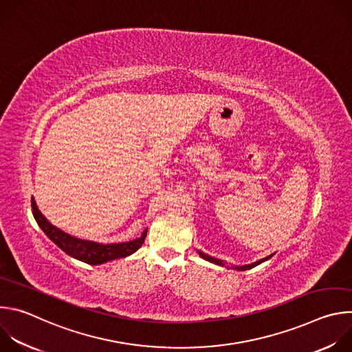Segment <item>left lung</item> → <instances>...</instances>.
<instances>
[{
	"label": "left lung",
	"mask_w": 352,
	"mask_h": 352,
	"mask_svg": "<svg viewBox=\"0 0 352 352\" xmlns=\"http://www.w3.org/2000/svg\"><path fill=\"white\" fill-rule=\"evenodd\" d=\"M199 256L200 258H204L205 261H208V262H212V263H214V265H219V266H224V262L223 261H220V259H216V258H212V256H209V255H206V254H204V252H200L199 250ZM274 255V254H273ZM273 255H269V256H266V258H263V259H261V261H258V262H255V263H250V265H245V266H231L232 269H235V270H239V272H243V270H249V269H252V267H255V266H258V265H261V263H263V262H266V261H269Z\"/></svg>",
	"instance_id": "8db88e82"
}]
</instances>
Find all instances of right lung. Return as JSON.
Wrapping results in <instances>:
<instances>
[{
  "label": "right lung",
  "instance_id": "obj_1",
  "mask_svg": "<svg viewBox=\"0 0 352 352\" xmlns=\"http://www.w3.org/2000/svg\"><path fill=\"white\" fill-rule=\"evenodd\" d=\"M32 210H33V217L37 221L38 227L60 249H63L64 252L67 255H69L71 258H75L80 262H85L87 265H93V266L103 265L106 262L132 255L142 246V243L144 242L146 234H147V230H144L139 238H136L133 241H128V242H120V243H107L106 245V243L91 242V241L75 238V236L58 230L57 227H54L37 209V205H36L33 197H32Z\"/></svg>",
  "mask_w": 352,
  "mask_h": 352
}]
</instances>
